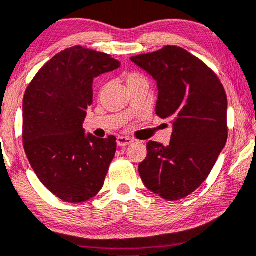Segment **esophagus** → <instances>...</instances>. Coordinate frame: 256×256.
<instances>
[{
	"instance_id": "1",
	"label": "esophagus",
	"mask_w": 256,
	"mask_h": 256,
	"mask_svg": "<svg viewBox=\"0 0 256 256\" xmlns=\"http://www.w3.org/2000/svg\"><path fill=\"white\" fill-rule=\"evenodd\" d=\"M132 142H133V140L131 138H128V136H118L117 138V144L120 147L128 146V144Z\"/></svg>"
}]
</instances>
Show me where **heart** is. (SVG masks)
Masks as SVG:
<instances>
[{
  "instance_id": "heart-1",
  "label": "heart",
  "mask_w": 256,
  "mask_h": 256,
  "mask_svg": "<svg viewBox=\"0 0 256 256\" xmlns=\"http://www.w3.org/2000/svg\"><path fill=\"white\" fill-rule=\"evenodd\" d=\"M142 82H147V80H146V78L144 77V76H141L139 74H130L128 77H126L128 86L134 85V84Z\"/></svg>"
}]
</instances>
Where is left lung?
<instances>
[{"instance_id": "obj_1", "label": "left lung", "mask_w": 256, "mask_h": 256, "mask_svg": "<svg viewBox=\"0 0 256 256\" xmlns=\"http://www.w3.org/2000/svg\"><path fill=\"white\" fill-rule=\"evenodd\" d=\"M131 60L156 82V115L172 124L169 146L148 141L140 177L163 199H182L206 180L226 147V90L202 60L176 46Z\"/></svg>"}]
</instances>
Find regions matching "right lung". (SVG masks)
<instances>
[{
	"instance_id": "obj_1",
	"label": "right lung",
	"mask_w": 256,
	"mask_h": 256,
	"mask_svg": "<svg viewBox=\"0 0 256 256\" xmlns=\"http://www.w3.org/2000/svg\"><path fill=\"white\" fill-rule=\"evenodd\" d=\"M120 66L82 47L60 52L44 64L22 100V141L40 182L66 202L90 200L104 184L116 138H96L82 128L93 104V82Z\"/></svg>"
}]
</instances>
